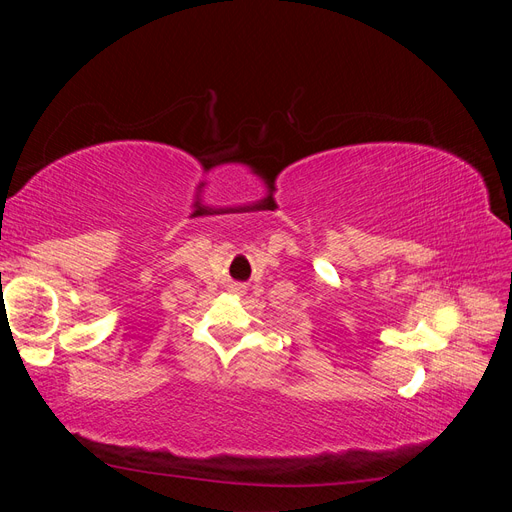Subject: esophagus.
I'll use <instances>...</instances> for the list:
<instances>
[{
	"mask_svg": "<svg viewBox=\"0 0 512 512\" xmlns=\"http://www.w3.org/2000/svg\"><path fill=\"white\" fill-rule=\"evenodd\" d=\"M230 292H232V294H237V297H241V294H245V286H241V284H232V286H230Z\"/></svg>",
	"mask_w": 512,
	"mask_h": 512,
	"instance_id": "34e87169",
	"label": "esophagus"
}]
</instances>
